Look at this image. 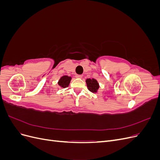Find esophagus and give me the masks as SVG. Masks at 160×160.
<instances>
[{"label": "esophagus", "mask_w": 160, "mask_h": 160, "mask_svg": "<svg viewBox=\"0 0 160 160\" xmlns=\"http://www.w3.org/2000/svg\"><path fill=\"white\" fill-rule=\"evenodd\" d=\"M82 76L81 75H76V77L77 78H79V79H81V78H82Z\"/></svg>", "instance_id": "obj_1"}]
</instances>
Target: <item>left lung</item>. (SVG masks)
<instances>
[{
	"mask_svg": "<svg viewBox=\"0 0 160 160\" xmlns=\"http://www.w3.org/2000/svg\"><path fill=\"white\" fill-rule=\"evenodd\" d=\"M86 83L88 86V89L92 92V93H97L98 92L99 85V83L96 79H86Z\"/></svg>",
	"mask_w": 160,
	"mask_h": 160,
	"instance_id": "8db88e82",
	"label": "left lung"
}]
</instances>
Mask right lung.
<instances>
[{
    "label": "right lung",
    "instance_id": "right-lung-1",
    "mask_svg": "<svg viewBox=\"0 0 160 160\" xmlns=\"http://www.w3.org/2000/svg\"><path fill=\"white\" fill-rule=\"evenodd\" d=\"M71 80V77L69 76H62L58 81V85H59L62 88H66L69 86L70 81Z\"/></svg>",
    "mask_w": 160,
    "mask_h": 160
}]
</instances>
